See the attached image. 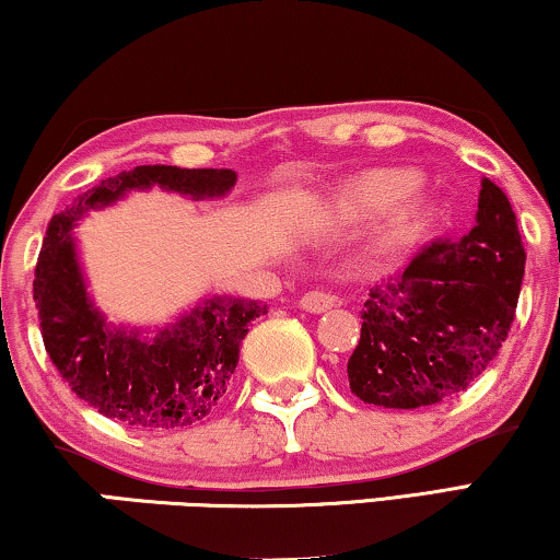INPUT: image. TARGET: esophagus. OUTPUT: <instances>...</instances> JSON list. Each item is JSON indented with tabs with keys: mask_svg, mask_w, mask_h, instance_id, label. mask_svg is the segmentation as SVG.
<instances>
[{
	"mask_svg": "<svg viewBox=\"0 0 560 560\" xmlns=\"http://www.w3.org/2000/svg\"><path fill=\"white\" fill-rule=\"evenodd\" d=\"M335 304H337V296L327 289H312V291H306L302 299H299V306L312 314H322V312L332 310Z\"/></svg>",
	"mask_w": 560,
	"mask_h": 560,
	"instance_id": "esophagus-1",
	"label": "esophagus"
}]
</instances>
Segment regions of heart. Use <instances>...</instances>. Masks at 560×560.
<instances>
[{
  "label": "heart",
  "instance_id": "obj_1",
  "mask_svg": "<svg viewBox=\"0 0 560 560\" xmlns=\"http://www.w3.org/2000/svg\"><path fill=\"white\" fill-rule=\"evenodd\" d=\"M416 175L411 170L400 167H375L360 172L348 179L335 195V205L345 215L365 218L375 212L390 210L400 200L398 215L411 220L421 212L423 200L419 190L413 187Z\"/></svg>",
  "mask_w": 560,
  "mask_h": 560
}]
</instances>
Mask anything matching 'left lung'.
Returning <instances> with one entry per match:
<instances>
[{
    "instance_id": "1",
    "label": "left lung",
    "mask_w": 560,
    "mask_h": 560,
    "mask_svg": "<svg viewBox=\"0 0 560 560\" xmlns=\"http://www.w3.org/2000/svg\"><path fill=\"white\" fill-rule=\"evenodd\" d=\"M525 248L508 195L482 179L477 223L436 241L370 289L348 360L350 390L383 408H423L477 381L515 319Z\"/></svg>"
}]
</instances>
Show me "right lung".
Returning <instances> with one entry per match:
<instances>
[{
    "mask_svg": "<svg viewBox=\"0 0 560 560\" xmlns=\"http://www.w3.org/2000/svg\"><path fill=\"white\" fill-rule=\"evenodd\" d=\"M233 185V170L141 164L101 179L47 225L33 281L45 350L78 398L124 427L167 431L202 421L223 400L243 337L250 322L266 314V304L205 299L154 337L114 327L85 291L70 231L89 210L106 208L131 190L162 187L210 200L223 198Z\"/></svg>",
    "mask_w": 560,
    "mask_h": 560,
    "instance_id": "add662e5",
    "label": "right lung"
}]
</instances>
